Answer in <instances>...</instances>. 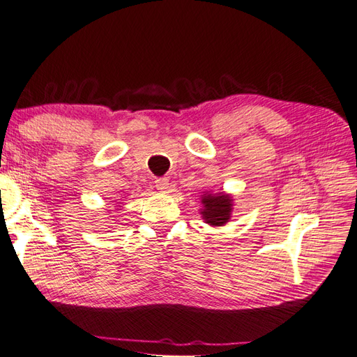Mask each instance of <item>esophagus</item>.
Wrapping results in <instances>:
<instances>
[{
  "label": "esophagus",
  "instance_id": "1",
  "mask_svg": "<svg viewBox=\"0 0 357 357\" xmlns=\"http://www.w3.org/2000/svg\"><path fill=\"white\" fill-rule=\"evenodd\" d=\"M155 187H157L160 191H167L169 179L167 178H157L155 179Z\"/></svg>",
  "mask_w": 357,
  "mask_h": 357
}]
</instances>
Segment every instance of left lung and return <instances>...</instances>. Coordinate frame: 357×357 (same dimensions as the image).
<instances>
[{
  "label": "left lung",
  "instance_id": "left-lung-1",
  "mask_svg": "<svg viewBox=\"0 0 357 357\" xmlns=\"http://www.w3.org/2000/svg\"><path fill=\"white\" fill-rule=\"evenodd\" d=\"M204 209L200 211L204 220L211 226H223L229 222L232 213V197L229 195L205 193L202 196Z\"/></svg>",
  "mask_w": 357,
  "mask_h": 357
}]
</instances>
